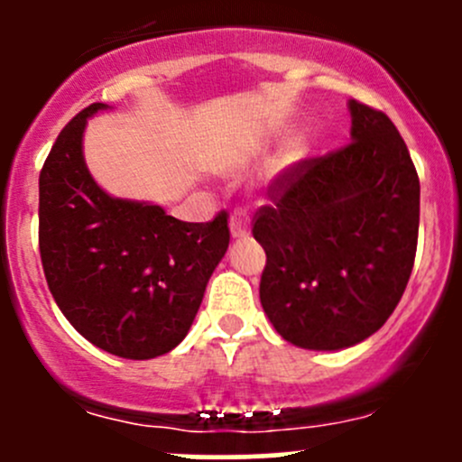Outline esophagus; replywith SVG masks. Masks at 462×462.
<instances>
[{
    "label": "esophagus",
    "mask_w": 462,
    "mask_h": 462,
    "mask_svg": "<svg viewBox=\"0 0 462 462\" xmlns=\"http://www.w3.org/2000/svg\"><path fill=\"white\" fill-rule=\"evenodd\" d=\"M230 235L235 239H241V236L250 235V218L245 212H235L230 217Z\"/></svg>",
    "instance_id": "esophagus-1"
}]
</instances>
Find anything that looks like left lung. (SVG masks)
<instances>
[{
  "mask_svg": "<svg viewBox=\"0 0 462 462\" xmlns=\"http://www.w3.org/2000/svg\"><path fill=\"white\" fill-rule=\"evenodd\" d=\"M351 143L283 171L254 218L259 297L286 342L356 346L398 306L418 245L420 180L389 116L348 100Z\"/></svg>",
  "mask_w": 462,
  "mask_h": 462,
  "instance_id": "1",
  "label": "left lung"
}]
</instances>
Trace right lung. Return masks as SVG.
Returning a JSON list of instances; mask_svg holds the SVG:
<instances>
[{
	"label": "right lung",
	"instance_id": "add662e5",
	"mask_svg": "<svg viewBox=\"0 0 462 462\" xmlns=\"http://www.w3.org/2000/svg\"><path fill=\"white\" fill-rule=\"evenodd\" d=\"M88 105L40 174V257L55 304L93 346L152 360L179 346L230 244L227 214L185 223L161 205L106 194L82 153Z\"/></svg>",
	"mask_w": 462,
	"mask_h": 462
}]
</instances>
